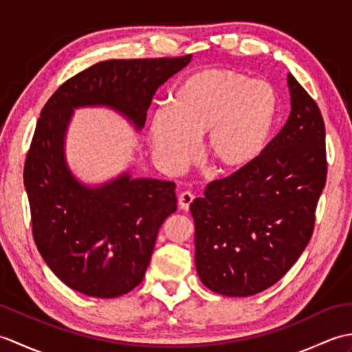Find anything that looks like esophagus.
<instances>
[{"label": "esophagus", "instance_id": "1", "mask_svg": "<svg viewBox=\"0 0 352 352\" xmlns=\"http://www.w3.org/2000/svg\"><path fill=\"white\" fill-rule=\"evenodd\" d=\"M193 198H195V197H193L192 192H183L182 195L178 197V206H180L182 210H186V212L189 210Z\"/></svg>", "mask_w": 352, "mask_h": 352}]
</instances>
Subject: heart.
Instances as JSON below:
<instances>
[{
    "label": "heart",
    "instance_id": "heart-1",
    "mask_svg": "<svg viewBox=\"0 0 352 352\" xmlns=\"http://www.w3.org/2000/svg\"><path fill=\"white\" fill-rule=\"evenodd\" d=\"M169 109L155 111L151 146L155 159L177 172L195 155L204 136V157L221 172L248 168L272 136L278 96L272 85L226 68H203L186 76Z\"/></svg>",
    "mask_w": 352,
    "mask_h": 352
}]
</instances>
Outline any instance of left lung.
<instances>
[{
    "label": "left lung",
    "mask_w": 352,
    "mask_h": 352,
    "mask_svg": "<svg viewBox=\"0 0 352 352\" xmlns=\"http://www.w3.org/2000/svg\"><path fill=\"white\" fill-rule=\"evenodd\" d=\"M290 115L248 168L214 180L190 204L195 265L206 287L251 296L300 258L327 180L325 124L316 101L289 74Z\"/></svg>",
    "instance_id": "left-lung-1"
}]
</instances>
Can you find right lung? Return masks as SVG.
Listing matches in <instances>:
<instances>
[{
  "label": "right lung",
  "instance_id": "obj_1",
  "mask_svg": "<svg viewBox=\"0 0 352 352\" xmlns=\"http://www.w3.org/2000/svg\"><path fill=\"white\" fill-rule=\"evenodd\" d=\"M190 57L100 62L66 80L41 111L24 166L33 239L57 278L80 294L116 298L139 286L177 197L175 183L130 174L81 184L63 149L72 110L106 106L140 130L157 89Z\"/></svg>",
  "mask_w": 352,
  "mask_h": 352
}]
</instances>
